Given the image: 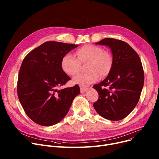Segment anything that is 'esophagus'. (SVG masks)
I'll use <instances>...</instances> for the list:
<instances>
[{"label":"esophagus","instance_id":"34e87169","mask_svg":"<svg viewBox=\"0 0 159 159\" xmlns=\"http://www.w3.org/2000/svg\"><path fill=\"white\" fill-rule=\"evenodd\" d=\"M86 91V88L80 87V92L81 93H84Z\"/></svg>","mask_w":159,"mask_h":159}]
</instances>
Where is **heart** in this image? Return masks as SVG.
<instances>
[{
  "label": "heart",
  "instance_id": "heart-1",
  "mask_svg": "<svg viewBox=\"0 0 159 159\" xmlns=\"http://www.w3.org/2000/svg\"><path fill=\"white\" fill-rule=\"evenodd\" d=\"M77 58L70 53L66 54L62 58V70L68 75L74 76L80 70L81 64L86 63V73L77 75L73 79L74 84L86 86L98 80L99 75L103 78L110 73L113 59L111 55L98 46L88 44L78 49Z\"/></svg>",
  "mask_w": 159,
  "mask_h": 159
}]
</instances>
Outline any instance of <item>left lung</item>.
I'll return each instance as SVG.
<instances>
[{"mask_svg":"<svg viewBox=\"0 0 159 159\" xmlns=\"http://www.w3.org/2000/svg\"><path fill=\"white\" fill-rule=\"evenodd\" d=\"M97 44L109 46L113 54L112 68L95 88L98 98L93 103L96 111L110 120H120L135 107L144 80L143 65L137 53L126 42L106 38Z\"/></svg>","mask_w":159,"mask_h":159,"instance_id":"1","label":"left lung"}]
</instances>
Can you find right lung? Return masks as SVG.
Returning <instances> with one entry per match:
<instances>
[{
  "label": "right lung",
  "mask_w": 159,
  "mask_h": 159,
  "mask_svg": "<svg viewBox=\"0 0 159 159\" xmlns=\"http://www.w3.org/2000/svg\"><path fill=\"white\" fill-rule=\"evenodd\" d=\"M78 46L48 41L24 57L19 70L17 95L26 114L43 126L56 124L68 113L78 85L58 88L71 78L62 69V57Z\"/></svg>",
  "instance_id": "right-lung-1"
}]
</instances>
